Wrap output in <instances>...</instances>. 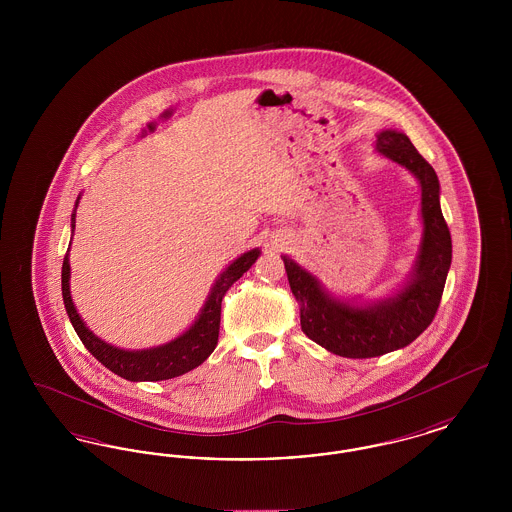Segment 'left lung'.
Here are the masks:
<instances>
[{
    "label": "left lung",
    "instance_id": "8db88e82",
    "mask_svg": "<svg viewBox=\"0 0 512 512\" xmlns=\"http://www.w3.org/2000/svg\"><path fill=\"white\" fill-rule=\"evenodd\" d=\"M376 149L413 172L422 190V240L403 290L376 303L353 305L332 297L311 272L282 257L299 301L301 330L309 340L347 359L380 357L416 340L438 313L451 267V234L439 207L438 174L403 132L382 130Z\"/></svg>",
    "mask_w": 512,
    "mask_h": 512
}]
</instances>
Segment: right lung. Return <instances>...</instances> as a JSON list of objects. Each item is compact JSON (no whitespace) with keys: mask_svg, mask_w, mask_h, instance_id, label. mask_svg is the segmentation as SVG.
Masks as SVG:
<instances>
[{"mask_svg":"<svg viewBox=\"0 0 512 512\" xmlns=\"http://www.w3.org/2000/svg\"><path fill=\"white\" fill-rule=\"evenodd\" d=\"M78 199H76V207H78ZM76 207H74L73 224H71L73 232ZM259 255H261L259 249H251L226 268L217 278L215 286L211 288V293H209L194 324L176 340L159 345V347L142 349V351H126V349L99 340L98 336H94V332H90L86 328L84 320L76 313L73 297H71L69 251L63 259V268H61V290H63L65 309L73 322L74 332L78 334L84 347L105 368H109L111 372L119 374L121 378L130 380V382L169 380V378H176V376H182V374L194 370L195 366L201 365L215 351L217 341H219L222 297L236 280H240L244 276V272L251 268Z\"/></svg>","mask_w":512,"mask_h":512,"instance_id":"right-lung-1","label":"right lung"}]
</instances>
